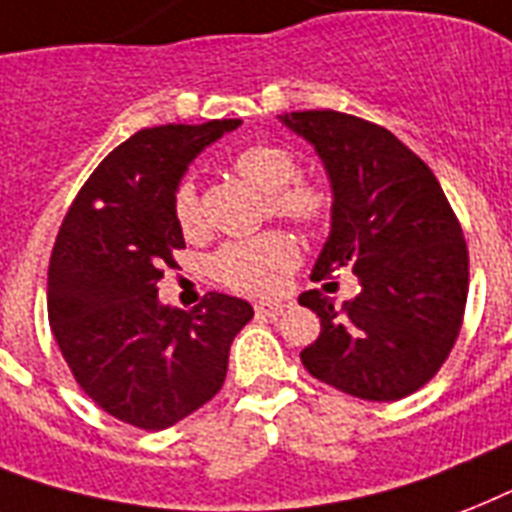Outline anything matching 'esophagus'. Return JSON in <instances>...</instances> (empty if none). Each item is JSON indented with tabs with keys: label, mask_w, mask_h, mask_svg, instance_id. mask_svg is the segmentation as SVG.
Here are the masks:
<instances>
[{
	"label": "esophagus",
	"mask_w": 512,
	"mask_h": 512,
	"mask_svg": "<svg viewBox=\"0 0 512 512\" xmlns=\"http://www.w3.org/2000/svg\"><path fill=\"white\" fill-rule=\"evenodd\" d=\"M285 310H288V304H283V301H259L256 304V315H264V318H277Z\"/></svg>",
	"instance_id": "obj_1"
}]
</instances>
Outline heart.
Returning <instances> with one entry per match:
<instances>
[{"label":"heart","instance_id":"obj_1","mask_svg":"<svg viewBox=\"0 0 512 512\" xmlns=\"http://www.w3.org/2000/svg\"><path fill=\"white\" fill-rule=\"evenodd\" d=\"M235 170L256 189L267 192L269 208L299 224H320L331 211V194L323 186L299 184V162L280 146H248L235 157ZM173 216L184 235H194L202 224L197 186L184 178L173 194ZM299 264V245L288 232L269 229L261 235L232 240L213 256V272L221 283L240 293H275Z\"/></svg>","mask_w":512,"mask_h":512}]
</instances>
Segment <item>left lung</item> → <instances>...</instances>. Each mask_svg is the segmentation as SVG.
Wrapping results in <instances>:
<instances>
[{
	"instance_id": "obj_1",
	"label": "left lung",
	"mask_w": 512,
	"mask_h": 512,
	"mask_svg": "<svg viewBox=\"0 0 512 512\" xmlns=\"http://www.w3.org/2000/svg\"><path fill=\"white\" fill-rule=\"evenodd\" d=\"M280 122L315 146L331 184V232L312 280L350 269L342 307L304 291L320 336L301 350L315 379L363 400H400L438 374L467 301V245L438 178L390 130L312 109Z\"/></svg>"
}]
</instances>
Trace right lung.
<instances>
[{
  "label": "right lung",
  "instance_id": "add662e5",
  "mask_svg": "<svg viewBox=\"0 0 512 512\" xmlns=\"http://www.w3.org/2000/svg\"><path fill=\"white\" fill-rule=\"evenodd\" d=\"M243 125L138 130L93 170L61 224L47 315L77 384L120 422L165 430L205 406L227 376L248 301L211 291L194 310L162 304L157 283L184 232L173 194L197 154Z\"/></svg>",
  "mask_w": 512,
  "mask_h": 512
}]
</instances>
